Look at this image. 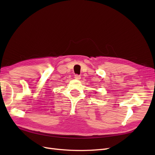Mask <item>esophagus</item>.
Wrapping results in <instances>:
<instances>
[{"mask_svg": "<svg viewBox=\"0 0 155 155\" xmlns=\"http://www.w3.org/2000/svg\"><path fill=\"white\" fill-rule=\"evenodd\" d=\"M74 78L76 79H78V80H79V79H81V76H79V75L76 74V75H75V76H74Z\"/></svg>", "mask_w": 155, "mask_h": 155, "instance_id": "esophagus-1", "label": "esophagus"}]
</instances>
